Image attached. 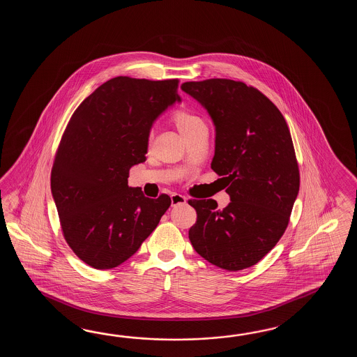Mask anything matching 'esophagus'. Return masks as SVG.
Segmentation results:
<instances>
[{
    "instance_id": "esophagus-1",
    "label": "esophagus",
    "mask_w": 357,
    "mask_h": 357,
    "mask_svg": "<svg viewBox=\"0 0 357 357\" xmlns=\"http://www.w3.org/2000/svg\"><path fill=\"white\" fill-rule=\"evenodd\" d=\"M185 203H186V197L181 195V194H172L171 195V204H172V206L185 204Z\"/></svg>"
}]
</instances>
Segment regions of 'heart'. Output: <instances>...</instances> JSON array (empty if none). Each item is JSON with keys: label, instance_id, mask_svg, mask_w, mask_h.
<instances>
[{"label": "heart", "instance_id": "b5f03b06", "mask_svg": "<svg viewBox=\"0 0 357 357\" xmlns=\"http://www.w3.org/2000/svg\"><path fill=\"white\" fill-rule=\"evenodd\" d=\"M171 120L185 139L191 137L199 130L205 129L204 121L188 109H177L171 116Z\"/></svg>", "mask_w": 357, "mask_h": 357}]
</instances>
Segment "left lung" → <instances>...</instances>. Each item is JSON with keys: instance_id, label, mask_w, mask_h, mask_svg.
<instances>
[{"instance_id": "left-lung-1", "label": "left lung", "mask_w": 357, "mask_h": 357, "mask_svg": "<svg viewBox=\"0 0 357 357\" xmlns=\"http://www.w3.org/2000/svg\"><path fill=\"white\" fill-rule=\"evenodd\" d=\"M182 91L204 107L215 126L213 171L225 180L231 203L189 200L197 223L191 245L228 272L257 264L280 241L300 189L287 122L258 89L229 79L188 82Z\"/></svg>"}]
</instances>
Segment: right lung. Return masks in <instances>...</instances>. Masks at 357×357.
<instances>
[{
	"instance_id": "add662e5",
	"label": "right lung",
	"mask_w": 357,
	"mask_h": 357,
	"mask_svg": "<svg viewBox=\"0 0 357 357\" xmlns=\"http://www.w3.org/2000/svg\"><path fill=\"white\" fill-rule=\"evenodd\" d=\"M178 79L117 76L84 99L54 155L51 191L62 234L77 258L106 271L132 257L160 223L171 197L129 188L145 162L153 122L181 98Z\"/></svg>"
}]
</instances>
